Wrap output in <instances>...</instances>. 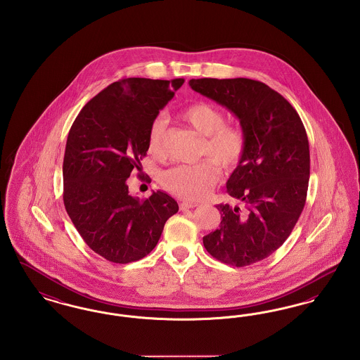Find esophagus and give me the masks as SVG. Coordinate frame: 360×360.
I'll use <instances>...</instances> for the list:
<instances>
[{
    "mask_svg": "<svg viewBox=\"0 0 360 360\" xmlns=\"http://www.w3.org/2000/svg\"><path fill=\"white\" fill-rule=\"evenodd\" d=\"M195 206H198V204L184 201V202H181V204H179V209H181V210H186V209H193V207H195Z\"/></svg>",
    "mask_w": 360,
    "mask_h": 360,
    "instance_id": "esophagus-1",
    "label": "esophagus"
}]
</instances>
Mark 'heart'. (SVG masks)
Instances as JSON below:
<instances>
[{
	"label": "heart",
	"mask_w": 360,
	"mask_h": 360,
	"mask_svg": "<svg viewBox=\"0 0 360 360\" xmlns=\"http://www.w3.org/2000/svg\"><path fill=\"white\" fill-rule=\"evenodd\" d=\"M179 117L194 128L202 139L200 156L206 159L194 165H179L162 174L163 188L188 201H200L207 197L220 179V167L225 172L235 170L247 153V136L239 125L225 124L223 110L212 103H191ZM166 131L163 119H155L147 136L148 153L155 158L166 156Z\"/></svg>",
	"instance_id": "heart-1"
}]
</instances>
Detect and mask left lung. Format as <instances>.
Masks as SVG:
<instances>
[{
	"instance_id": "left-lung-1",
	"label": "left lung",
	"mask_w": 360,
	"mask_h": 360,
	"mask_svg": "<svg viewBox=\"0 0 360 360\" xmlns=\"http://www.w3.org/2000/svg\"><path fill=\"white\" fill-rule=\"evenodd\" d=\"M190 87L231 110L247 136V153L226 182L243 202L220 204V228L204 236L217 260L244 267L270 257L290 236L307 201L310 155L305 127L288 100L248 78L190 79Z\"/></svg>"
}]
</instances>
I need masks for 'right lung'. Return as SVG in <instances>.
I'll use <instances>...</instances> for the list:
<instances>
[{
    "instance_id": "obj_1",
    "label": "right lung",
    "mask_w": 360,
    "mask_h": 360,
    "mask_svg": "<svg viewBox=\"0 0 360 360\" xmlns=\"http://www.w3.org/2000/svg\"><path fill=\"white\" fill-rule=\"evenodd\" d=\"M185 79L127 78L86 103L71 125L63 159V202L68 214L98 255L129 263L148 255L176 201L158 190L140 201L127 179L147 155L151 122Z\"/></svg>"
}]
</instances>
